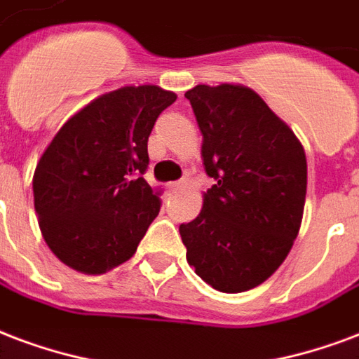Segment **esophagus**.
<instances>
[{
  "instance_id": "34e87169",
  "label": "esophagus",
  "mask_w": 359,
  "mask_h": 359,
  "mask_svg": "<svg viewBox=\"0 0 359 359\" xmlns=\"http://www.w3.org/2000/svg\"><path fill=\"white\" fill-rule=\"evenodd\" d=\"M183 187H185V182H174V183H168V185H166V189L170 191V193H176V191H180V189H183Z\"/></svg>"
}]
</instances>
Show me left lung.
Masks as SVG:
<instances>
[{
    "instance_id": "8db88e82",
    "label": "left lung",
    "mask_w": 359,
    "mask_h": 359,
    "mask_svg": "<svg viewBox=\"0 0 359 359\" xmlns=\"http://www.w3.org/2000/svg\"><path fill=\"white\" fill-rule=\"evenodd\" d=\"M185 98L202 132L206 174L217 182L201 214L180 225L187 263L217 292H248L271 278L297 238L306 155L252 88L196 85Z\"/></svg>"
}]
</instances>
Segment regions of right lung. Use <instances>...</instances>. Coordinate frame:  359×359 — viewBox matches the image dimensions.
Returning <instances> with one entry per match:
<instances>
[{"label": "right lung", "instance_id": "add662e5", "mask_svg": "<svg viewBox=\"0 0 359 359\" xmlns=\"http://www.w3.org/2000/svg\"><path fill=\"white\" fill-rule=\"evenodd\" d=\"M176 98L157 85L121 87L81 107L47 145L34 172V206L64 265L104 274L136 253L161 210L142 177L147 140Z\"/></svg>", "mask_w": 359, "mask_h": 359}]
</instances>
